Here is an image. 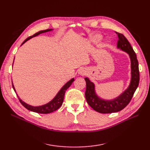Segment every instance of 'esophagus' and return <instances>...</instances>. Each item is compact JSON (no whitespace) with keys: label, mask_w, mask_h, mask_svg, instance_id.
I'll return each instance as SVG.
<instances>
[{"label":"esophagus","mask_w":150,"mask_h":150,"mask_svg":"<svg viewBox=\"0 0 150 150\" xmlns=\"http://www.w3.org/2000/svg\"><path fill=\"white\" fill-rule=\"evenodd\" d=\"M85 72H86L85 70H84V69H81L80 70H79V74L83 75V74H84Z\"/></svg>","instance_id":"obj_1"}]
</instances>
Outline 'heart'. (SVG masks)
<instances>
[{
	"label": "heart",
	"mask_w": 150,
	"mask_h": 150,
	"mask_svg": "<svg viewBox=\"0 0 150 150\" xmlns=\"http://www.w3.org/2000/svg\"><path fill=\"white\" fill-rule=\"evenodd\" d=\"M101 39V35H94L92 38V40L94 42H98Z\"/></svg>",
	"instance_id": "b5f03b06"
}]
</instances>
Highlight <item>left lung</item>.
I'll return each instance as SVG.
<instances>
[{
	"label": "left lung",
	"mask_w": 150,
	"mask_h": 150,
	"mask_svg": "<svg viewBox=\"0 0 150 150\" xmlns=\"http://www.w3.org/2000/svg\"><path fill=\"white\" fill-rule=\"evenodd\" d=\"M116 34L118 36L117 47L128 53L131 59V79L128 89L120 96L112 100H104L97 96L93 83L88 78H84L86 83L85 96L87 103L94 110L104 114L118 112L124 109L132 99L139 82V72L137 55L124 35L117 32Z\"/></svg>",
	"instance_id": "obj_1"
}]
</instances>
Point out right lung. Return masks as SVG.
Here are the masks:
<instances>
[{
	"label": "right lung",
	"mask_w": 150,
	"mask_h": 150,
	"mask_svg": "<svg viewBox=\"0 0 150 150\" xmlns=\"http://www.w3.org/2000/svg\"><path fill=\"white\" fill-rule=\"evenodd\" d=\"M52 29H46V30H40L38 33H35V34H34L33 35L30 36L28 38H27L24 41L22 42V44H21V46L22 44H24L26 41H28V40H29L30 39L33 38L34 37H35V36L38 35L40 34H42L44 33H46V32L50 31V30H52ZM74 81V78L71 79L70 81H68V82L63 86V87L61 89V90L59 91L58 92V93L57 94L56 96L54 97V98L52 99V101H50L49 103L44 104V105L42 106H30L29 104H28L27 103H25V102H24L22 100L20 99V98L17 96L18 98L19 99V101L21 102V103L23 105L26 109H28V110L31 111H33L35 112H38V113H40V114H48V113L50 112H52L54 111L57 110V109L59 108L62 104L63 101H64V94L66 93V91L69 88L71 85L72 84V83H73V81ZM12 87L13 90L15 91L16 92V89L14 86L13 85L12 83Z\"/></svg>",
	"instance_id": "right-lung-1"
}]
</instances>
